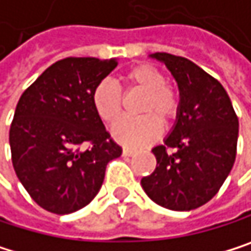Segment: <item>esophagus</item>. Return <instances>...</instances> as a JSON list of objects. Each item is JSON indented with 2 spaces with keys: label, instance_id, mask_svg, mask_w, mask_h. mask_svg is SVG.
I'll use <instances>...</instances> for the list:
<instances>
[{
  "label": "esophagus",
  "instance_id": "esophagus-1",
  "mask_svg": "<svg viewBox=\"0 0 251 251\" xmlns=\"http://www.w3.org/2000/svg\"><path fill=\"white\" fill-rule=\"evenodd\" d=\"M123 155H124V156H131V155H134V151L130 149V148H124V149H123Z\"/></svg>",
  "mask_w": 251,
  "mask_h": 251
}]
</instances>
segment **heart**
<instances>
[{
  "label": "heart",
  "mask_w": 251,
  "mask_h": 251,
  "mask_svg": "<svg viewBox=\"0 0 251 251\" xmlns=\"http://www.w3.org/2000/svg\"><path fill=\"white\" fill-rule=\"evenodd\" d=\"M127 91L143 93L139 106L140 118H127L112 127V136L120 143L139 148L152 143L161 134L164 126H170L179 112V96L167 85L166 75L151 65H137L123 76ZM91 103L98 117L106 123H115L123 114V96L120 88L111 81L99 82L91 95Z\"/></svg>",
  "instance_id": "heart-1"
}]
</instances>
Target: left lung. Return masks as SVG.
<instances>
[{"label": "left lung", "mask_w": 251, "mask_h": 251, "mask_svg": "<svg viewBox=\"0 0 251 251\" xmlns=\"http://www.w3.org/2000/svg\"><path fill=\"white\" fill-rule=\"evenodd\" d=\"M151 57L169 68L180 102L164 145L152 149L156 167L140 183L158 205L189 211L208 202L226 180L237 155L238 118L222 84L194 62L169 53Z\"/></svg>", "instance_id": "left-lung-1"}]
</instances>
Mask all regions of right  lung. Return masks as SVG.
<instances>
[{
  "label": "right lung",
  "instance_id": "add662e5",
  "mask_svg": "<svg viewBox=\"0 0 251 251\" xmlns=\"http://www.w3.org/2000/svg\"><path fill=\"white\" fill-rule=\"evenodd\" d=\"M118 62L66 57L20 96L10 127L14 172L40 207L69 214L100 191L109 161L123 149L91 103L95 87Z\"/></svg>",
  "mask_w": 251,
  "mask_h": 251
}]
</instances>
